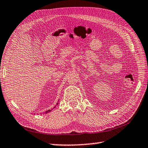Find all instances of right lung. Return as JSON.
<instances>
[{
    "instance_id": "1",
    "label": "right lung",
    "mask_w": 148,
    "mask_h": 148,
    "mask_svg": "<svg viewBox=\"0 0 148 148\" xmlns=\"http://www.w3.org/2000/svg\"><path fill=\"white\" fill-rule=\"evenodd\" d=\"M58 103H57V104H56V105H58ZM54 108H55V106L54 107ZM51 112V110H47V111H46L45 113V114H47V113H49V112Z\"/></svg>"
}]
</instances>
